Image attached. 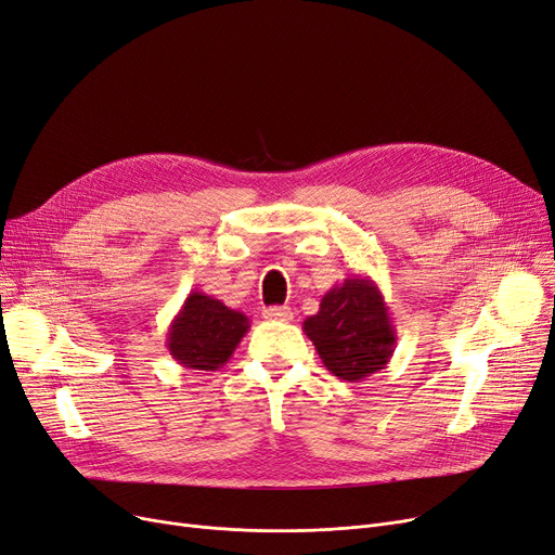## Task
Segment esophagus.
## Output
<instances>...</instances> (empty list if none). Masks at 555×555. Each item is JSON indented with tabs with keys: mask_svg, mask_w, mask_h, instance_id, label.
Listing matches in <instances>:
<instances>
[{
	"mask_svg": "<svg viewBox=\"0 0 555 555\" xmlns=\"http://www.w3.org/2000/svg\"><path fill=\"white\" fill-rule=\"evenodd\" d=\"M262 318L270 322H291L293 320V310L287 306H270L262 310Z\"/></svg>",
	"mask_w": 555,
	"mask_h": 555,
	"instance_id": "34e87169",
	"label": "esophagus"
}]
</instances>
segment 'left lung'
<instances>
[{
	"label": "left lung",
	"mask_w": 555,
	"mask_h": 555,
	"mask_svg": "<svg viewBox=\"0 0 555 555\" xmlns=\"http://www.w3.org/2000/svg\"><path fill=\"white\" fill-rule=\"evenodd\" d=\"M304 333L324 367L349 383L380 372L397 347V328L378 285L358 274L331 287L318 315L304 322Z\"/></svg>",
	"instance_id": "left-lung-1"
}]
</instances>
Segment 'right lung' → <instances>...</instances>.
Masks as SVG:
<instances>
[{"label":"right lung","mask_w":555,"mask_h":555,"mask_svg":"<svg viewBox=\"0 0 555 555\" xmlns=\"http://www.w3.org/2000/svg\"><path fill=\"white\" fill-rule=\"evenodd\" d=\"M247 331L249 318L245 312L192 291L167 328L165 347L179 365L215 372L229 363Z\"/></svg>","instance_id":"add662e5"}]
</instances>
